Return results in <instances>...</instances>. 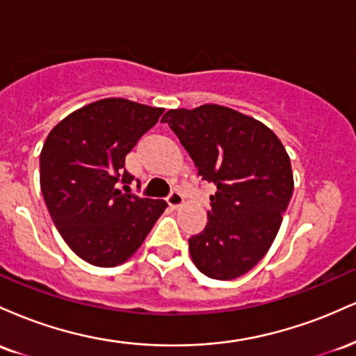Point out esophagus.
Here are the masks:
<instances>
[{
  "instance_id": "34e87169",
  "label": "esophagus",
  "mask_w": 356,
  "mask_h": 356,
  "mask_svg": "<svg viewBox=\"0 0 356 356\" xmlns=\"http://www.w3.org/2000/svg\"><path fill=\"white\" fill-rule=\"evenodd\" d=\"M167 204H169L172 209H179V207H181L184 204V195L179 191L170 192V195L167 197Z\"/></svg>"
}]
</instances>
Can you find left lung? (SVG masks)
<instances>
[{
    "instance_id": "left-lung-1",
    "label": "left lung",
    "mask_w": 356,
    "mask_h": 356,
    "mask_svg": "<svg viewBox=\"0 0 356 356\" xmlns=\"http://www.w3.org/2000/svg\"><path fill=\"white\" fill-rule=\"evenodd\" d=\"M204 181L214 184L206 229L189 252L212 280L246 275L271 248L293 194L284 145L263 122L222 105L172 108L162 117Z\"/></svg>"
}]
</instances>
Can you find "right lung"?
<instances>
[{"label":"right lung","instance_id":"right-lung-1","mask_svg":"<svg viewBox=\"0 0 356 356\" xmlns=\"http://www.w3.org/2000/svg\"><path fill=\"white\" fill-rule=\"evenodd\" d=\"M164 108L127 99L85 105L48 134L40 154V187L68 248L93 266L124 264L165 211L162 199L129 192L125 157Z\"/></svg>","mask_w":356,"mask_h":356}]
</instances>
